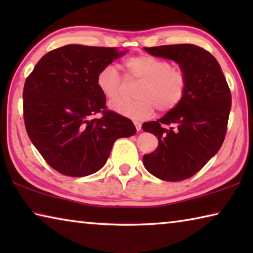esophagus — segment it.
<instances>
[{
    "label": "esophagus",
    "instance_id": "34e87169",
    "mask_svg": "<svg viewBox=\"0 0 253 253\" xmlns=\"http://www.w3.org/2000/svg\"><path fill=\"white\" fill-rule=\"evenodd\" d=\"M134 125H135V127H136V129H137V130H140V129H142V124H140L139 122L134 121Z\"/></svg>",
    "mask_w": 253,
    "mask_h": 253
}]
</instances>
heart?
<instances>
[{"instance_id": "obj_1", "label": "heart", "mask_w": 253, "mask_h": 253, "mask_svg": "<svg viewBox=\"0 0 253 253\" xmlns=\"http://www.w3.org/2000/svg\"><path fill=\"white\" fill-rule=\"evenodd\" d=\"M125 79L116 67L107 65L98 72L97 87L108 100H115L126 91L127 83H139L135 100L111 102L110 108L123 116L144 119L151 116L155 107L168 113L181 104L187 88V76L182 68L172 67L168 60L152 54H137L124 62Z\"/></svg>"}]
</instances>
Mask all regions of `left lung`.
I'll return each mask as SVG.
<instances>
[{"instance_id":"1","label":"left lung","mask_w":253,"mask_h":253,"mask_svg":"<svg viewBox=\"0 0 253 253\" xmlns=\"http://www.w3.org/2000/svg\"><path fill=\"white\" fill-rule=\"evenodd\" d=\"M155 57L174 60L187 76L185 96L162 118L143 124L158 139L155 152L143 156L154 176L169 182L190 178L223 144L231 110V92L216 59L194 44L144 48Z\"/></svg>"}]
</instances>
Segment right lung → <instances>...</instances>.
Returning a JSON list of instances; mask_svg holds the SVG:
<instances>
[{
  "label": "right lung",
  "instance_id": "obj_1",
  "mask_svg": "<svg viewBox=\"0 0 253 253\" xmlns=\"http://www.w3.org/2000/svg\"><path fill=\"white\" fill-rule=\"evenodd\" d=\"M127 51L68 44L40 59L25 80V129L45 162L72 177L96 173L106 164L115 140L136 132L134 124L107 110L98 72ZM98 112L101 119L91 116Z\"/></svg>",
  "mask_w": 253,
  "mask_h": 253
}]
</instances>
